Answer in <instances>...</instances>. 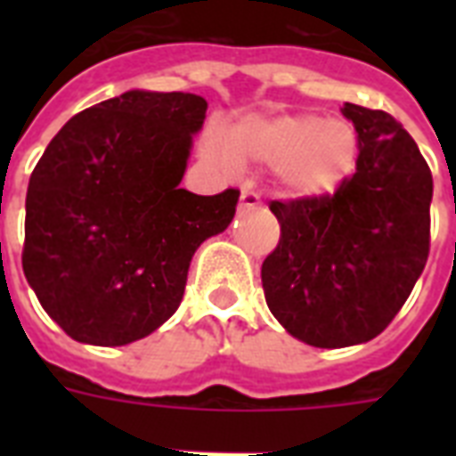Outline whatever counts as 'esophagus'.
I'll return each instance as SVG.
<instances>
[{
    "instance_id": "1",
    "label": "esophagus",
    "mask_w": 456,
    "mask_h": 456,
    "mask_svg": "<svg viewBox=\"0 0 456 456\" xmlns=\"http://www.w3.org/2000/svg\"><path fill=\"white\" fill-rule=\"evenodd\" d=\"M260 206V196H257L250 186L241 189V208H257Z\"/></svg>"
}]
</instances>
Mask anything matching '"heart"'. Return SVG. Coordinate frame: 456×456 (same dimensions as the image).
Instances as JSON below:
<instances>
[{"label":"heart","mask_w":456,"mask_h":456,"mask_svg":"<svg viewBox=\"0 0 456 456\" xmlns=\"http://www.w3.org/2000/svg\"><path fill=\"white\" fill-rule=\"evenodd\" d=\"M232 165H274L281 191L293 199H324L346 184L360 156V134L347 120L310 113L246 116L217 137Z\"/></svg>","instance_id":"b5f03b06"}]
</instances>
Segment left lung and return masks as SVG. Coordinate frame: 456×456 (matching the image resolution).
<instances>
[{
  "mask_svg": "<svg viewBox=\"0 0 456 456\" xmlns=\"http://www.w3.org/2000/svg\"><path fill=\"white\" fill-rule=\"evenodd\" d=\"M360 134L354 175L333 196L272 200L281 224L263 289L279 324L314 347L360 346L393 322L431 246L433 177L386 110L343 103Z\"/></svg>",
  "mask_w": 456,
  "mask_h": 456,
  "instance_id": "left-lung-1",
  "label": "left lung"
}]
</instances>
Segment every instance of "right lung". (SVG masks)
I'll return each mask as SVG.
<instances>
[{
    "label": "right lung",
    "mask_w": 456,
    "mask_h": 456,
    "mask_svg": "<svg viewBox=\"0 0 456 456\" xmlns=\"http://www.w3.org/2000/svg\"><path fill=\"white\" fill-rule=\"evenodd\" d=\"M208 102L130 89L70 118L32 170L23 272L45 312L89 346H127L182 303L200 243L239 191L179 189Z\"/></svg>",
    "instance_id": "right-lung-1"
}]
</instances>
